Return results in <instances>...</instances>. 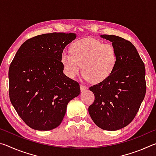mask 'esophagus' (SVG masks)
Instances as JSON below:
<instances>
[{
    "label": "esophagus",
    "mask_w": 156,
    "mask_h": 156,
    "mask_svg": "<svg viewBox=\"0 0 156 156\" xmlns=\"http://www.w3.org/2000/svg\"><path fill=\"white\" fill-rule=\"evenodd\" d=\"M80 90H81L82 92L84 91H85L86 89H87V87L84 85V84H81L80 85Z\"/></svg>",
    "instance_id": "esophagus-1"
}]
</instances>
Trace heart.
<instances>
[{"instance_id":"b5f03b06","label":"heart","mask_w":156,"mask_h":156,"mask_svg":"<svg viewBox=\"0 0 156 156\" xmlns=\"http://www.w3.org/2000/svg\"><path fill=\"white\" fill-rule=\"evenodd\" d=\"M117 59V52L112 44H103L91 38L75 41L70 52L64 51L60 57L64 72L69 78H74L83 65L84 78L94 83H102L112 74Z\"/></svg>"}]
</instances>
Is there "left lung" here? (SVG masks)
Returning <instances> with one entry per match:
<instances>
[{
	"label": "left lung",
	"instance_id": "left-lung-1",
	"mask_svg": "<svg viewBox=\"0 0 156 156\" xmlns=\"http://www.w3.org/2000/svg\"><path fill=\"white\" fill-rule=\"evenodd\" d=\"M100 36L112 43L117 64L107 80L89 87L95 100L88 111L98 127L116 131L131 122L143 101L147 89L145 67L130 41L114 35Z\"/></svg>",
	"mask_w": 156,
	"mask_h": 156
}]
</instances>
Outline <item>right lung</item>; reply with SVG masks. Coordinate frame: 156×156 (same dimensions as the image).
<instances>
[{
	"label": "right lung",
	"mask_w": 156,
	"mask_h": 156,
	"mask_svg": "<svg viewBox=\"0 0 156 156\" xmlns=\"http://www.w3.org/2000/svg\"><path fill=\"white\" fill-rule=\"evenodd\" d=\"M76 34L50 33L26 41L9 69L13 107L31 129L49 131L60 125L71 100L80 93L78 82L63 73L60 57Z\"/></svg>",
	"instance_id": "right-lung-1"
}]
</instances>
